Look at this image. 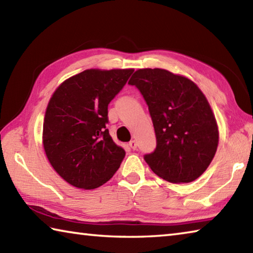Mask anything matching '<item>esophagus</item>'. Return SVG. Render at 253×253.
<instances>
[{"label":"esophagus","mask_w":253,"mask_h":253,"mask_svg":"<svg viewBox=\"0 0 253 253\" xmlns=\"http://www.w3.org/2000/svg\"><path fill=\"white\" fill-rule=\"evenodd\" d=\"M128 145H129V147H130L131 149H136V148H137V142H136L135 139L130 140V142L128 143Z\"/></svg>","instance_id":"1"}]
</instances>
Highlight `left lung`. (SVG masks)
<instances>
[{"mask_svg":"<svg viewBox=\"0 0 253 253\" xmlns=\"http://www.w3.org/2000/svg\"><path fill=\"white\" fill-rule=\"evenodd\" d=\"M128 84L146 100L157 146L145 155L154 173L169 183H190L211 164L219 128L211 106L191 79L165 69H138Z\"/></svg>","mask_w":253,"mask_h":253,"instance_id":"1","label":"left lung"}]
</instances>
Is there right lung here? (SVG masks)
<instances>
[{
  "label": "right lung",
  "instance_id": "1",
  "mask_svg": "<svg viewBox=\"0 0 253 253\" xmlns=\"http://www.w3.org/2000/svg\"><path fill=\"white\" fill-rule=\"evenodd\" d=\"M134 69H87L66 79L46 106L42 144L51 166L70 185L93 190L125 157L109 135L108 104Z\"/></svg>",
  "mask_w": 253,
  "mask_h": 253
}]
</instances>
